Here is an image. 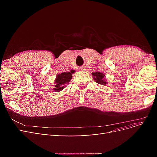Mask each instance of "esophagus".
Instances as JSON below:
<instances>
[{"label": "esophagus", "instance_id": "esophagus-1", "mask_svg": "<svg viewBox=\"0 0 157 157\" xmlns=\"http://www.w3.org/2000/svg\"><path fill=\"white\" fill-rule=\"evenodd\" d=\"M80 70L81 71H85V67H83V66H81V67H80Z\"/></svg>", "mask_w": 157, "mask_h": 157}]
</instances>
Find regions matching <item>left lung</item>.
<instances>
[{"label": "left lung", "mask_w": 157, "mask_h": 157, "mask_svg": "<svg viewBox=\"0 0 157 157\" xmlns=\"http://www.w3.org/2000/svg\"><path fill=\"white\" fill-rule=\"evenodd\" d=\"M92 75L94 76V78L96 80V82L99 84L106 85V81L105 78V75L100 72H95L92 73Z\"/></svg>", "instance_id": "obj_1"}]
</instances>
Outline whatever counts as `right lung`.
<instances>
[{
    "label": "right lung",
    "mask_w": 157,
    "mask_h": 157,
    "mask_svg": "<svg viewBox=\"0 0 157 157\" xmlns=\"http://www.w3.org/2000/svg\"><path fill=\"white\" fill-rule=\"evenodd\" d=\"M74 73L73 71H71V72H63L61 74H59L56 78L55 80V87L54 90L56 92H60L63 88H65L67 84L71 80L72 78V73Z\"/></svg>",
    "instance_id": "right-lung-1"
}]
</instances>
